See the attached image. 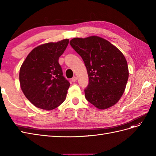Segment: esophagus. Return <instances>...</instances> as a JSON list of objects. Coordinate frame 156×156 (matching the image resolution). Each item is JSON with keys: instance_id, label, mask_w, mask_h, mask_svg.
<instances>
[{"instance_id": "34e87169", "label": "esophagus", "mask_w": 156, "mask_h": 156, "mask_svg": "<svg viewBox=\"0 0 156 156\" xmlns=\"http://www.w3.org/2000/svg\"><path fill=\"white\" fill-rule=\"evenodd\" d=\"M77 80V77H73V78H72V81L73 82H75Z\"/></svg>"}]
</instances>
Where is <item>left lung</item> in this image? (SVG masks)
I'll list each match as a JSON object with an SVG mask.
<instances>
[{
	"mask_svg": "<svg viewBox=\"0 0 156 156\" xmlns=\"http://www.w3.org/2000/svg\"><path fill=\"white\" fill-rule=\"evenodd\" d=\"M69 44L81 56L89 83L85 98L99 109H106L123 95L129 70L123 53L107 40L97 36L75 37Z\"/></svg>",
	"mask_w": 156,
	"mask_h": 156,
	"instance_id": "left-lung-1",
	"label": "left lung"
}]
</instances>
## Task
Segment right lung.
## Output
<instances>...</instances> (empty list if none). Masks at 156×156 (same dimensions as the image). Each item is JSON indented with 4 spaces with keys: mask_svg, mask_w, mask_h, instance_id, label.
<instances>
[{
    "mask_svg": "<svg viewBox=\"0 0 156 156\" xmlns=\"http://www.w3.org/2000/svg\"><path fill=\"white\" fill-rule=\"evenodd\" d=\"M69 43L68 39L49 42L33 49L20 71L21 88L35 107L53 110L66 98L70 83L63 76L58 58Z\"/></svg>",
    "mask_w": 156,
    "mask_h": 156,
    "instance_id": "obj_1",
    "label": "right lung"
}]
</instances>
